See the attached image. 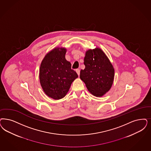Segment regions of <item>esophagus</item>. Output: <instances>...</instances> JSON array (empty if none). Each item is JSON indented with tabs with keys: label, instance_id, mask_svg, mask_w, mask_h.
Segmentation results:
<instances>
[{
	"label": "esophagus",
	"instance_id": "1",
	"mask_svg": "<svg viewBox=\"0 0 151 151\" xmlns=\"http://www.w3.org/2000/svg\"><path fill=\"white\" fill-rule=\"evenodd\" d=\"M76 72L78 73V76L80 75V70L79 69H76Z\"/></svg>",
	"mask_w": 151,
	"mask_h": 151
}]
</instances>
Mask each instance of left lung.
I'll return each instance as SVG.
<instances>
[{
	"instance_id": "8db88e82",
	"label": "left lung",
	"mask_w": 151,
	"mask_h": 151,
	"mask_svg": "<svg viewBox=\"0 0 151 151\" xmlns=\"http://www.w3.org/2000/svg\"><path fill=\"white\" fill-rule=\"evenodd\" d=\"M85 68L80 71V78L88 91L101 97L109 90L114 81V69L104 52L99 48L88 50L84 57Z\"/></svg>"
}]
</instances>
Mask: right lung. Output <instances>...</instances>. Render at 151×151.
<instances>
[{"label":"right lung","instance_id":"add662e5","mask_svg":"<svg viewBox=\"0 0 151 151\" xmlns=\"http://www.w3.org/2000/svg\"><path fill=\"white\" fill-rule=\"evenodd\" d=\"M66 49L57 47L48 52L42 61L40 81L45 94L55 100L62 99L78 77L65 58Z\"/></svg>","mask_w":151,"mask_h":151}]
</instances>
